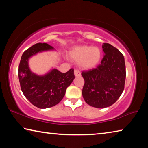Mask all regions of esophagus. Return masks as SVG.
I'll list each match as a JSON object with an SVG mask.
<instances>
[{"instance_id": "34e87169", "label": "esophagus", "mask_w": 148, "mask_h": 148, "mask_svg": "<svg viewBox=\"0 0 148 148\" xmlns=\"http://www.w3.org/2000/svg\"><path fill=\"white\" fill-rule=\"evenodd\" d=\"M74 75L76 77H79L81 76V72H80L78 70H75L74 71Z\"/></svg>"}]
</instances>
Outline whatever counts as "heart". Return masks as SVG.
I'll use <instances>...</instances> for the list:
<instances>
[{
  "label": "heart",
  "mask_w": 148,
  "mask_h": 148,
  "mask_svg": "<svg viewBox=\"0 0 148 148\" xmlns=\"http://www.w3.org/2000/svg\"><path fill=\"white\" fill-rule=\"evenodd\" d=\"M70 56L76 61L82 69L89 70L99 64L101 59V51L97 47L79 46L70 51Z\"/></svg>",
  "instance_id": "obj_1"
}]
</instances>
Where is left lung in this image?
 Returning <instances> with one entry per match:
<instances>
[{
    "label": "left lung",
    "mask_w": 148,
    "mask_h": 148,
    "mask_svg": "<svg viewBox=\"0 0 148 148\" xmlns=\"http://www.w3.org/2000/svg\"><path fill=\"white\" fill-rule=\"evenodd\" d=\"M104 57L96 69L83 71L82 95L87 104L97 108L110 106L124 90L126 71L121 52L108 43L102 44Z\"/></svg>",
    "instance_id": "1"
}]
</instances>
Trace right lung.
I'll list each match as a JSON object with an SVG mask.
<instances>
[{
  "label": "right lung",
  "mask_w": 148,
  "mask_h": 148,
  "mask_svg": "<svg viewBox=\"0 0 148 148\" xmlns=\"http://www.w3.org/2000/svg\"><path fill=\"white\" fill-rule=\"evenodd\" d=\"M53 49L46 43L36 44L24 51L19 62L18 76L21 91L30 102L39 108H47L58 104L75 77L72 69L65 73L52 69L43 76L31 72L29 67L30 57L38 52Z\"/></svg>",
  "instance_id": "obj_1"
}]
</instances>
